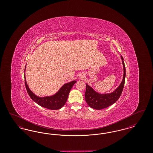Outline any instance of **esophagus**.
Masks as SVG:
<instances>
[{"instance_id":"1","label":"esophagus","mask_w":153,"mask_h":153,"mask_svg":"<svg viewBox=\"0 0 153 153\" xmlns=\"http://www.w3.org/2000/svg\"><path fill=\"white\" fill-rule=\"evenodd\" d=\"M80 79H84V76L81 75V76H80Z\"/></svg>"}]
</instances>
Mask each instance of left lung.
<instances>
[{
  "mask_svg": "<svg viewBox=\"0 0 153 153\" xmlns=\"http://www.w3.org/2000/svg\"><path fill=\"white\" fill-rule=\"evenodd\" d=\"M120 57L123 67V79L115 91L108 94H100L96 92L93 88L86 84L85 99L90 107L97 110L104 109L114 104L120 97L123 89L126 77V68L123 58L122 56H120Z\"/></svg>",
  "mask_w": 153,
  "mask_h": 153,
  "instance_id": "obj_1",
  "label": "left lung"
}]
</instances>
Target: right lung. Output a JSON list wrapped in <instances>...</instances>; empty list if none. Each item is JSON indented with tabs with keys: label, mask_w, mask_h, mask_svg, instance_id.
<instances>
[{
	"label": "right lung",
	"mask_w": 153,
	"mask_h": 153,
	"mask_svg": "<svg viewBox=\"0 0 153 153\" xmlns=\"http://www.w3.org/2000/svg\"><path fill=\"white\" fill-rule=\"evenodd\" d=\"M25 71H26V67ZM25 82L28 94L34 102L44 108L51 110H56L61 108L65 104L69 92L74 84L76 82V81L74 80L64 84L54 95L43 97L37 96L30 90L27 84L25 76Z\"/></svg>",
	"instance_id": "1"
}]
</instances>
